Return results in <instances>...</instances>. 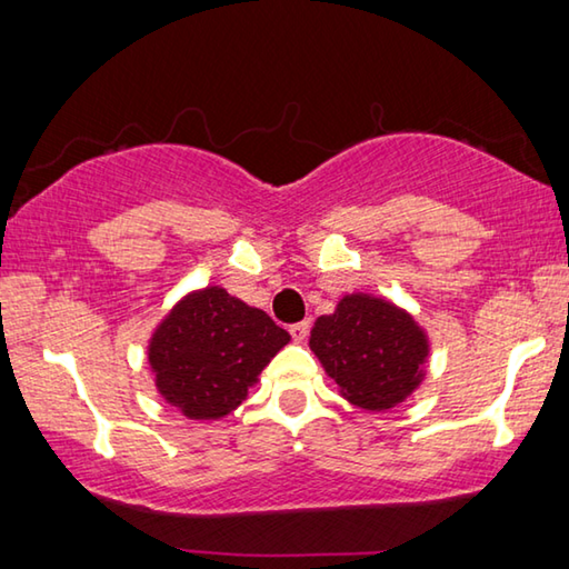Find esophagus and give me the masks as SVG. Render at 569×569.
I'll return each instance as SVG.
<instances>
[{
	"label": "esophagus",
	"instance_id": "obj_1",
	"mask_svg": "<svg viewBox=\"0 0 569 569\" xmlns=\"http://www.w3.org/2000/svg\"><path fill=\"white\" fill-rule=\"evenodd\" d=\"M288 333H291V339H293L296 343H303L306 336H308V321L291 323V326H288Z\"/></svg>",
	"mask_w": 569,
	"mask_h": 569
}]
</instances>
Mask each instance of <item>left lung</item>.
<instances>
[{"label": "left lung", "instance_id": "left-lung-1", "mask_svg": "<svg viewBox=\"0 0 569 569\" xmlns=\"http://www.w3.org/2000/svg\"><path fill=\"white\" fill-rule=\"evenodd\" d=\"M311 351L346 399L381 411L419 387L427 339L409 313L381 298L356 293L316 321Z\"/></svg>", "mask_w": 569, "mask_h": 569}]
</instances>
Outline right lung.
Segmentation results:
<instances>
[{"label":"right lung","mask_w":569,"mask_h":569,"mask_svg":"<svg viewBox=\"0 0 569 569\" xmlns=\"http://www.w3.org/2000/svg\"><path fill=\"white\" fill-rule=\"evenodd\" d=\"M281 326L223 288L188 296L150 341L158 389L190 419H220L288 343Z\"/></svg>","instance_id":"add662e5"}]
</instances>
